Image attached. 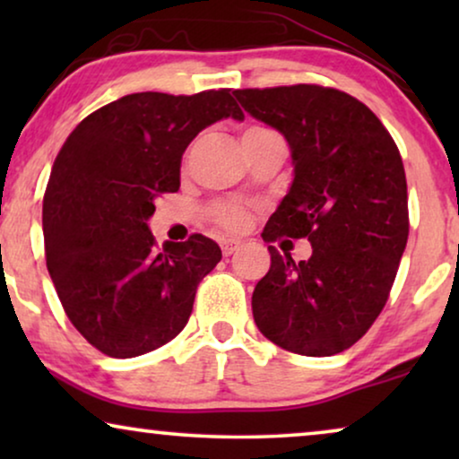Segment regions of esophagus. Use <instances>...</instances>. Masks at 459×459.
<instances>
[{
    "mask_svg": "<svg viewBox=\"0 0 459 459\" xmlns=\"http://www.w3.org/2000/svg\"><path fill=\"white\" fill-rule=\"evenodd\" d=\"M238 247H240V242L234 240V238H225V240H221V250H223L225 256L234 255L236 250H238Z\"/></svg>",
    "mask_w": 459,
    "mask_h": 459,
    "instance_id": "obj_1",
    "label": "esophagus"
}]
</instances>
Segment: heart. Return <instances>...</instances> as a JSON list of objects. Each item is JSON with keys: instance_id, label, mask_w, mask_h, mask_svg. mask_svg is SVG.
<instances>
[{"instance_id": "b5f03b06", "label": "heart", "mask_w": 459, "mask_h": 459, "mask_svg": "<svg viewBox=\"0 0 459 459\" xmlns=\"http://www.w3.org/2000/svg\"><path fill=\"white\" fill-rule=\"evenodd\" d=\"M259 131H267V129L253 127V129H248L247 134H259ZM212 215H215L217 221L228 230H242L248 221L247 211H244L242 206H238V204H217V206H212Z\"/></svg>"}]
</instances>
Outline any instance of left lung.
I'll use <instances>...</instances> for the list:
<instances>
[{"mask_svg":"<svg viewBox=\"0 0 459 459\" xmlns=\"http://www.w3.org/2000/svg\"><path fill=\"white\" fill-rule=\"evenodd\" d=\"M234 96L290 146V190L263 240L307 238L313 250L294 263L267 247L272 267L253 292L256 328L292 353H342L380 316L407 244L399 150L378 117L344 91L290 85Z\"/></svg>","mask_w":459,"mask_h":459,"instance_id":"1","label":"left lung"}]
</instances>
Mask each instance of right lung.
I'll list each match as a JSON object with an SVG mask.
<instances>
[{
	"mask_svg": "<svg viewBox=\"0 0 459 459\" xmlns=\"http://www.w3.org/2000/svg\"><path fill=\"white\" fill-rule=\"evenodd\" d=\"M228 117L244 118L230 90L129 93L83 118L56 156L43 196L48 272L68 319L104 355L173 341L221 261L203 234L159 250L148 219L160 194L179 190L190 142Z\"/></svg>",
	"mask_w": 459,
	"mask_h": 459,
	"instance_id": "obj_1",
	"label": "right lung"
}]
</instances>
